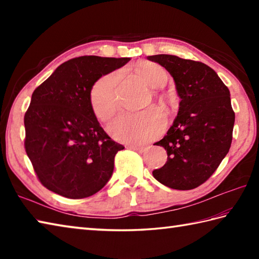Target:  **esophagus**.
Masks as SVG:
<instances>
[{"mask_svg":"<svg viewBox=\"0 0 259 259\" xmlns=\"http://www.w3.org/2000/svg\"><path fill=\"white\" fill-rule=\"evenodd\" d=\"M129 148H131V149L133 150H135V151H137V152H144L145 150H146V147H144V146H137V145H133V146H130Z\"/></svg>","mask_w":259,"mask_h":259,"instance_id":"1","label":"esophagus"}]
</instances>
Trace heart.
<instances>
[{
	"instance_id": "b5f03b06",
	"label": "heart",
	"mask_w": 259,
	"mask_h": 259,
	"mask_svg": "<svg viewBox=\"0 0 259 259\" xmlns=\"http://www.w3.org/2000/svg\"><path fill=\"white\" fill-rule=\"evenodd\" d=\"M135 73L150 88H160L167 83L168 73L161 65L150 62L139 63L135 67ZM118 82L119 75L112 72L101 76L92 85L89 101L96 117L107 122L118 110ZM160 102L164 98L156 95ZM166 124L164 113L158 108H149L136 113H123L113 120L109 125V131L113 138L130 144H145L155 139L162 133Z\"/></svg>"
}]
</instances>
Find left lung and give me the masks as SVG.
<instances>
[{
	"mask_svg": "<svg viewBox=\"0 0 259 259\" xmlns=\"http://www.w3.org/2000/svg\"><path fill=\"white\" fill-rule=\"evenodd\" d=\"M148 59L171 74L181 99L174 124L155 144L167 150V162L152 176L172 189L197 188L216 171L232 145L235 112L229 90L202 62L170 54Z\"/></svg>",
	"mask_w": 259,
	"mask_h": 259,
	"instance_id": "8db88e82",
	"label": "left lung"
}]
</instances>
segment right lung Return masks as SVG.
Wrapping results in <instances>:
<instances>
[{
    "label": "right lung",
    "instance_id": "add662e5",
    "mask_svg": "<svg viewBox=\"0 0 259 259\" xmlns=\"http://www.w3.org/2000/svg\"><path fill=\"white\" fill-rule=\"evenodd\" d=\"M129 61L97 56L71 59L33 91L24 114V148L47 189L82 199L108 183L114 157L124 147L98 122L89 95L97 80Z\"/></svg>",
    "mask_w": 259,
    "mask_h": 259
}]
</instances>
